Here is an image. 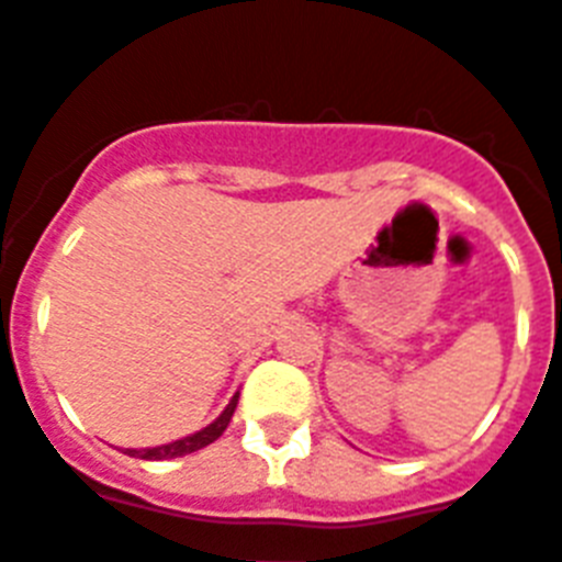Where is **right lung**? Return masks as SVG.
I'll list each match as a JSON object with an SVG mask.
<instances>
[{"mask_svg": "<svg viewBox=\"0 0 562 562\" xmlns=\"http://www.w3.org/2000/svg\"><path fill=\"white\" fill-rule=\"evenodd\" d=\"M235 405H238V396H232V402L226 405L224 414L217 416V419L212 422L209 428L192 434V437L178 439V442H169V445H157V448H146V451H132V448H125V453H128V457H137V459H175V457H187V453L201 451V448L212 445L217 437H221V434H224L226 425H229V419H232V414H235Z\"/></svg>", "mask_w": 562, "mask_h": 562, "instance_id": "add662e5", "label": "right lung"}]
</instances>
